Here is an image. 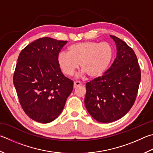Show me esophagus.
<instances>
[{
    "label": "esophagus",
    "instance_id": "34e87169",
    "mask_svg": "<svg viewBox=\"0 0 153 153\" xmlns=\"http://www.w3.org/2000/svg\"><path fill=\"white\" fill-rule=\"evenodd\" d=\"M82 85V83L79 82H75L74 83V88H76V87H78V86L81 85Z\"/></svg>",
    "mask_w": 153,
    "mask_h": 153
}]
</instances>
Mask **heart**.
<instances>
[{"label":"heart","mask_w":153,"mask_h":153,"mask_svg":"<svg viewBox=\"0 0 153 153\" xmlns=\"http://www.w3.org/2000/svg\"><path fill=\"white\" fill-rule=\"evenodd\" d=\"M114 55V49L107 42L86 41L70 45L68 53H60L57 63L65 76H71L79 68L90 77L102 76L109 67Z\"/></svg>","instance_id":"b5f03b06"}]
</instances>
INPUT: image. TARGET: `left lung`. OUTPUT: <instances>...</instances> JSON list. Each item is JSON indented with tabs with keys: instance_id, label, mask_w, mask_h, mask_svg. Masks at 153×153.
Masks as SVG:
<instances>
[{
	"instance_id": "1",
	"label": "left lung",
	"mask_w": 153,
	"mask_h": 153,
	"mask_svg": "<svg viewBox=\"0 0 153 153\" xmlns=\"http://www.w3.org/2000/svg\"><path fill=\"white\" fill-rule=\"evenodd\" d=\"M117 55L103 76L86 83L85 105L96 120L110 123L126 115L134 105L141 71L134 51L120 39L112 35Z\"/></svg>"
}]
</instances>
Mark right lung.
Masks as SVG:
<instances>
[{
	"instance_id": "obj_1",
	"label": "right lung",
	"mask_w": 153,
	"mask_h": 153,
	"mask_svg": "<svg viewBox=\"0 0 153 153\" xmlns=\"http://www.w3.org/2000/svg\"><path fill=\"white\" fill-rule=\"evenodd\" d=\"M67 41L38 39L22 50L13 75V84L22 108L32 120L49 123L64 108L74 88L64 76L57 56Z\"/></svg>"
}]
</instances>
